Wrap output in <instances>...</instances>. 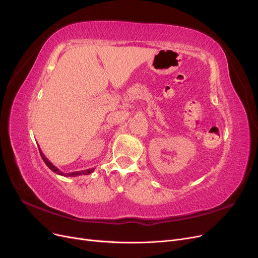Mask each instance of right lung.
<instances>
[{
	"label": "right lung",
	"mask_w": 258,
	"mask_h": 258,
	"mask_svg": "<svg viewBox=\"0 0 258 258\" xmlns=\"http://www.w3.org/2000/svg\"><path fill=\"white\" fill-rule=\"evenodd\" d=\"M38 150H40V154H41V157H42V159L44 160V162L46 163V166H47L52 172H54V173H57V174H59V175H63V176H77V175H87V174H90V173H92L93 171H95V168H91V169H87V170H82V171H75V172H71V173H63V172H61V171L56 167V166H53L52 163L46 158V156L43 154V152L41 151V148H40V146H38Z\"/></svg>",
	"instance_id": "right-lung-1"
}]
</instances>
